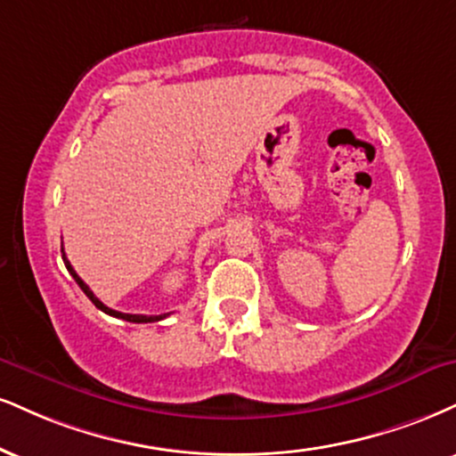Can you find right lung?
<instances>
[{
    "label": "right lung",
    "mask_w": 456,
    "mask_h": 456,
    "mask_svg": "<svg viewBox=\"0 0 456 456\" xmlns=\"http://www.w3.org/2000/svg\"><path fill=\"white\" fill-rule=\"evenodd\" d=\"M61 252H63V248H61ZM63 263H65V267H68V272L71 273V278H74L76 282H78V287L85 290V295L86 297H89L93 304H95V308H100L102 312H106V314H110V316H117V318H123V321H129V322H157V321H163V318H166L167 314H159V316H146V314H125V312H117V310H112V308H108V305H103L100 299L95 297V295H93V290L86 287L85 284V281H82V278L78 276V273L74 272V267H71V263L68 261V256H65V252H63Z\"/></svg>",
    "instance_id": "add662e5"
}]
</instances>
